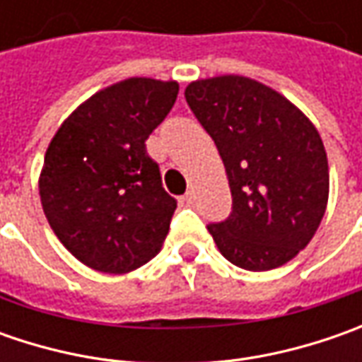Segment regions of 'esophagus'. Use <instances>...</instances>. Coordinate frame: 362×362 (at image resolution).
Masks as SVG:
<instances>
[{
	"mask_svg": "<svg viewBox=\"0 0 362 362\" xmlns=\"http://www.w3.org/2000/svg\"><path fill=\"white\" fill-rule=\"evenodd\" d=\"M183 203H185V205H189V207H191V205L195 203V193H193V191H187V193L183 195Z\"/></svg>",
	"mask_w": 362,
	"mask_h": 362,
	"instance_id": "esophagus-1",
	"label": "esophagus"
}]
</instances>
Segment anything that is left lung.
Returning a JSON list of instances; mask_svg holds the SVG:
<instances>
[{
    "label": "left lung",
    "mask_w": 362,
    "mask_h": 362,
    "mask_svg": "<svg viewBox=\"0 0 362 362\" xmlns=\"http://www.w3.org/2000/svg\"><path fill=\"white\" fill-rule=\"evenodd\" d=\"M216 141L230 181V217L207 226L221 256L250 272L284 266L318 230L328 203V159L310 119L254 78L223 74L185 88Z\"/></svg>",
    "instance_id": "obj_1"
}]
</instances>
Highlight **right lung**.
<instances>
[{
	"mask_svg": "<svg viewBox=\"0 0 362 362\" xmlns=\"http://www.w3.org/2000/svg\"><path fill=\"white\" fill-rule=\"evenodd\" d=\"M177 92L175 80H120L84 100L49 141L40 202L64 247L92 270L127 274L163 247L177 202L145 141Z\"/></svg>",
	"mask_w": 362,
	"mask_h": 362,
	"instance_id": "obj_1",
	"label": "right lung"
}]
</instances>
